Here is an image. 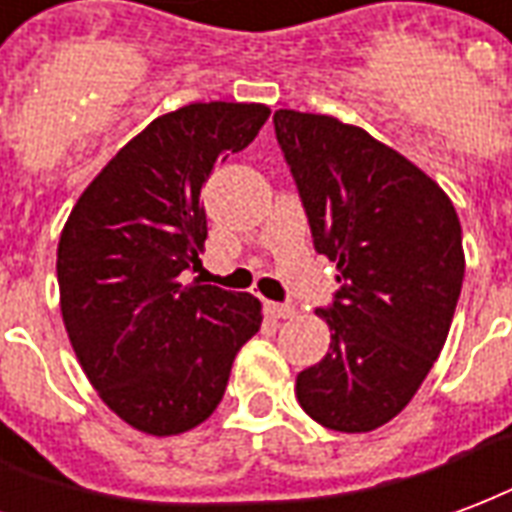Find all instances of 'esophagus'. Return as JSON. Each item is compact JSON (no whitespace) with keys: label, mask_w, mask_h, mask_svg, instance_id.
Instances as JSON below:
<instances>
[{"label":"esophagus","mask_w":512,"mask_h":512,"mask_svg":"<svg viewBox=\"0 0 512 512\" xmlns=\"http://www.w3.org/2000/svg\"><path fill=\"white\" fill-rule=\"evenodd\" d=\"M264 308H267V313L275 316V319H292L294 313H297L294 311V305H289V302H267Z\"/></svg>","instance_id":"esophagus-1"}]
</instances>
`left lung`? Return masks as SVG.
Listing matches in <instances>:
<instances>
[{
	"mask_svg": "<svg viewBox=\"0 0 512 512\" xmlns=\"http://www.w3.org/2000/svg\"><path fill=\"white\" fill-rule=\"evenodd\" d=\"M272 122L313 248L341 283L319 311L330 352L294 393L324 428L365 434L412 401L445 346L464 283L461 223L434 179L363 128L292 108Z\"/></svg>",
	"mask_w": 512,
	"mask_h": 512,
	"instance_id": "1",
	"label": "left lung"
}]
</instances>
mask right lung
<instances>
[{"label": "right lung", "mask_w": 512, "mask_h": 512, "mask_svg": "<svg viewBox=\"0 0 512 512\" xmlns=\"http://www.w3.org/2000/svg\"><path fill=\"white\" fill-rule=\"evenodd\" d=\"M270 108L190 103L152 119L89 182L57 248L59 308L78 363L136 431L185 434L204 423L231 363L261 327V302L182 283L207 240L201 188L251 144Z\"/></svg>", "instance_id": "1"}]
</instances>
